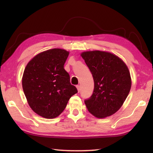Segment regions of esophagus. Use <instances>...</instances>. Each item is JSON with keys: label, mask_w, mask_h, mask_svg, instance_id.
<instances>
[{"label": "esophagus", "mask_w": 153, "mask_h": 153, "mask_svg": "<svg viewBox=\"0 0 153 153\" xmlns=\"http://www.w3.org/2000/svg\"><path fill=\"white\" fill-rule=\"evenodd\" d=\"M76 88H77V90H78V92H79V90H80V86H79V85H77Z\"/></svg>", "instance_id": "obj_1"}]
</instances>
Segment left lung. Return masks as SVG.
Instances as JSON below:
<instances>
[{
    "mask_svg": "<svg viewBox=\"0 0 153 153\" xmlns=\"http://www.w3.org/2000/svg\"><path fill=\"white\" fill-rule=\"evenodd\" d=\"M82 58L92 73L94 91L84 100L88 110L102 119L120 109L130 91V74L126 63L117 56L108 52H84Z\"/></svg>",
    "mask_w": 153,
    "mask_h": 153,
    "instance_id": "left-lung-1",
    "label": "left lung"
}]
</instances>
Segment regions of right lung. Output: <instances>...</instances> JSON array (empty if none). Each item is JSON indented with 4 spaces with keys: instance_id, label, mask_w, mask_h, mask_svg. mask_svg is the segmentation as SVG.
<instances>
[{
    "instance_id": "right-lung-1",
    "label": "right lung",
    "mask_w": 153,
    "mask_h": 153,
    "mask_svg": "<svg viewBox=\"0 0 153 153\" xmlns=\"http://www.w3.org/2000/svg\"><path fill=\"white\" fill-rule=\"evenodd\" d=\"M68 55L63 49H50L38 54L25 67L23 90L31 108L41 117H58L77 92L64 69Z\"/></svg>"
}]
</instances>
